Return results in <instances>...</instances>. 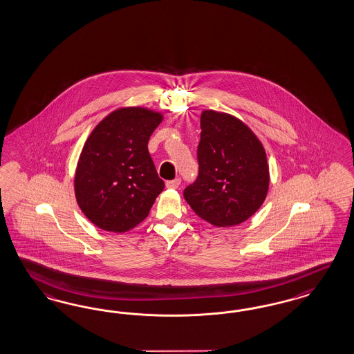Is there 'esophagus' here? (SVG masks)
<instances>
[{
	"instance_id": "1",
	"label": "esophagus",
	"mask_w": 354,
	"mask_h": 354,
	"mask_svg": "<svg viewBox=\"0 0 354 354\" xmlns=\"http://www.w3.org/2000/svg\"><path fill=\"white\" fill-rule=\"evenodd\" d=\"M180 178H176V179H174V180H169V182L166 183V185H167V188H172V189H176L179 185H180Z\"/></svg>"
}]
</instances>
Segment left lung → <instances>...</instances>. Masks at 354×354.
Here are the masks:
<instances>
[{
    "label": "left lung",
    "instance_id": "obj_1",
    "mask_svg": "<svg viewBox=\"0 0 354 354\" xmlns=\"http://www.w3.org/2000/svg\"><path fill=\"white\" fill-rule=\"evenodd\" d=\"M197 148L198 176L184 189L193 212L218 227L240 225L263 204L270 174L253 131L225 113L204 110Z\"/></svg>",
    "mask_w": 354,
    "mask_h": 354
}]
</instances>
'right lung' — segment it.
Wrapping results in <instances>:
<instances>
[{"label": "right lung", "instance_id": "add662e5", "mask_svg": "<svg viewBox=\"0 0 354 354\" xmlns=\"http://www.w3.org/2000/svg\"><path fill=\"white\" fill-rule=\"evenodd\" d=\"M161 113L122 107L102 119L86 139L76 166L80 210L101 230L126 232L149 214L165 183L148 150Z\"/></svg>", "mask_w": 354, "mask_h": 354}]
</instances>
